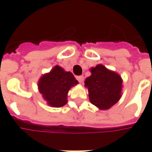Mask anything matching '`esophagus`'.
<instances>
[{"label": "esophagus", "instance_id": "34e87169", "mask_svg": "<svg viewBox=\"0 0 152 152\" xmlns=\"http://www.w3.org/2000/svg\"><path fill=\"white\" fill-rule=\"evenodd\" d=\"M76 79L78 80V81H79L80 83H82V82L84 81V76H76Z\"/></svg>", "mask_w": 152, "mask_h": 152}]
</instances>
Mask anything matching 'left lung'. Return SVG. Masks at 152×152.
<instances>
[{
    "label": "left lung",
    "mask_w": 152,
    "mask_h": 152,
    "mask_svg": "<svg viewBox=\"0 0 152 152\" xmlns=\"http://www.w3.org/2000/svg\"><path fill=\"white\" fill-rule=\"evenodd\" d=\"M91 72V76L85 80L90 101L102 110L110 109L122 96L123 80L121 76L101 64L92 67Z\"/></svg>",
    "instance_id": "8db88e82"
}]
</instances>
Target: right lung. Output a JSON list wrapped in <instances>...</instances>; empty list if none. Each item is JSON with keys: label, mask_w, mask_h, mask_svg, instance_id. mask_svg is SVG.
Instances as JSON below:
<instances>
[{"label": "right lung", "mask_w": 152, "mask_h": 152, "mask_svg": "<svg viewBox=\"0 0 152 152\" xmlns=\"http://www.w3.org/2000/svg\"><path fill=\"white\" fill-rule=\"evenodd\" d=\"M78 84L70 72H66L59 66H55L50 72L43 75L38 86L43 98L51 107L60 108L67 103L69 90Z\"/></svg>", "instance_id": "right-lung-1"}]
</instances>
